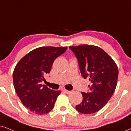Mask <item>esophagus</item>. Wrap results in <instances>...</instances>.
<instances>
[{
  "mask_svg": "<svg viewBox=\"0 0 131 131\" xmlns=\"http://www.w3.org/2000/svg\"><path fill=\"white\" fill-rule=\"evenodd\" d=\"M63 92H64V93H66L67 94H71V92H72L71 91H68V90H66V89H63Z\"/></svg>",
  "mask_w": 131,
  "mask_h": 131,
  "instance_id": "1",
  "label": "esophagus"
}]
</instances>
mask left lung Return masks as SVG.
I'll return each mask as SVG.
<instances>
[{"label":"left lung","mask_w":131,"mask_h":131,"mask_svg":"<svg viewBox=\"0 0 131 131\" xmlns=\"http://www.w3.org/2000/svg\"><path fill=\"white\" fill-rule=\"evenodd\" d=\"M69 48L77 59L83 77L91 82L89 91L82 92L83 100L75 109L84 114L95 113L107 103L115 91L118 67L113 59L98 46L81 45Z\"/></svg>","instance_id":"obj_1"}]
</instances>
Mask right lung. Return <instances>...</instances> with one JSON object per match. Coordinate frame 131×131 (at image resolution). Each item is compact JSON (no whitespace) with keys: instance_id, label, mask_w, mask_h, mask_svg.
<instances>
[{"instance_id":"right-lung-1","label":"right lung","mask_w":131,"mask_h":131,"mask_svg":"<svg viewBox=\"0 0 131 131\" xmlns=\"http://www.w3.org/2000/svg\"><path fill=\"white\" fill-rule=\"evenodd\" d=\"M67 47L43 46L30 51L18 62L13 74L15 91L23 105L33 113L42 115L53 109L60 91L41 84L50 72L56 58Z\"/></svg>"}]
</instances>
